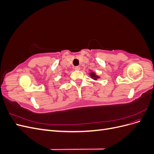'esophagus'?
<instances>
[{"mask_svg": "<svg viewBox=\"0 0 154 154\" xmlns=\"http://www.w3.org/2000/svg\"><path fill=\"white\" fill-rule=\"evenodd\" d=\"M74 69L76 70V71H79V70H80V66H76L74 68Z\"/></svg>", "mask_w": 154, "mask_h": 154, "instance_id": "34e87169", "label": "esophagus"}]
</instances>
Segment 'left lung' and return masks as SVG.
Here are the masks:
<instances>
[{"instance_id":"8db88e82","label":"left lung","mask_w":154,"mask_h":154,"mask_svg":"<svg viewBox=\"0 0 154 154\" xmlns=\"http://www.w3.org/2000/svg\"><path fill=\"white\" fill-rule=\"evenodd\" d=\"M90 76H91V77L92 78L94 79V80H97V79L100 78V76H97L96 74L94 72H90Z\"/></svg>"}]
</instances>
